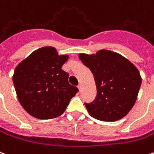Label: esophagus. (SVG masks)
<instances>
[{
	"mask_svg": "<svg viewBox=\"0 0 154 154\" xmlns=\"http://www.w3.org/2000/svg\"><path fill=\"white\" fill-rule=\"evenodd\" d=\"M77 88H78L80 91H81V90H82V84H79V85H77Z\"/></svg>",
	"mask_w": 154,
	"mask_h": 154,
	"instance_id": "obj_1",
	"label": "esophagus"
}]
</instances>
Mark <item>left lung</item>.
<instances>
[{
  "label": "left lung",
  "instance_id": "obj_1",
  "mask_svg": "<svg viewBox=\"0 0 154 154\" xmlns=\"http://www.w3.org/2000/svg\"><path fill=\"white\" fill-rule=\"evenodd\" d=\"M79 59L90 69L97 88L95 99L85 103L88 112L102 121L122 119L137 101L141 85L138 69L124 56L108 50L95 55L80 54Z\"/></svg>",
  "mask_w": 154,
  "mask_h": 154
}]
</instances>
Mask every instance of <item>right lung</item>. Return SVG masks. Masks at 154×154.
Listing matches in <instances>:
<instances>
[{
	"label": "right lung",
	"mask_w": 154,
	"mask_h": 154,
	"mask_svg": "<svg viewBox=\"0 0 154 154\" xmlns=\"http://www.w3.org/2000/svg\"><path fill=\"white\" fill-rule=\"evenodd\" d=\"M69 58L52 47L36 50L14 70L13 82L22 107L35 118L50 119L61 116L78 92L61 69Z\"/></svg>",
	"instance_id": "add662e5"
}]
</instances>
